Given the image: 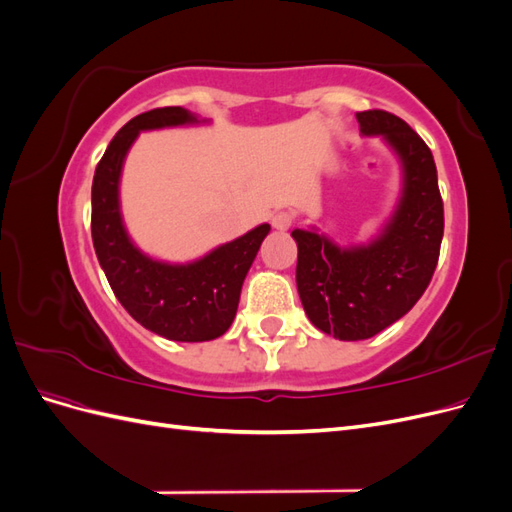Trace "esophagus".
<instances>
[{"label": "esophagus", "instance_id": "34e87169", "mask_svg": "<svg viewBox=\"0 0 512 512\" xmlns=\"http://www.w3.org/2000/svg\"><path fill=\"white\" fill-rule=\"evenodd\" d=\"M271 224H273V228H277V230H286V228H290V226L294 224V213L288 211V209L275 211L273 218H271Z\"/></svg>", "mask_w": 512, "mask_h": 512}]
</instances>
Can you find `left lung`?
<instances>
[{
	"mask_svg": "<svg viewBox=\"0 0 512 512\" xmlns=\"http://www.w3.org/2000/svg\"><path fill=\"white\" fill-rule=\"evenodd\" d=\"M363 134H380L404 162V196L382 237L339 250L312 230L299 245L297 288L314 327L344 342L374 337L423 297L440 258L444 205L431 149L404 119L386 111L356 115Z\"/></svg>",
	"mask_w": 512,
	"mask_h": 512,
	"instance_id": "obj_1",
	"label": "left lung"
}]
</instances>
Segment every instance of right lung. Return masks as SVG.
<instances>
[{
	"label": "right lung",
	"instance_id": "obj_1",
	"mask_svg": "<svg viewBox=\"0 0 512 512\" xmlns=\"http://www.w3.org/2000/svg\"><path fill=\"white\" fill-rule=\"evenodd\" d=\"M196 121L181 106L136 115L108 143L91 185V239L115 297L145 329L173 342H209L235 320L247 271L269 235L262 224L192 265H164L130 243L119 215V173L141 130Z\"/></svg>",
	"mask_w": 512,
	"mask_h": 512
}]
</instances>
